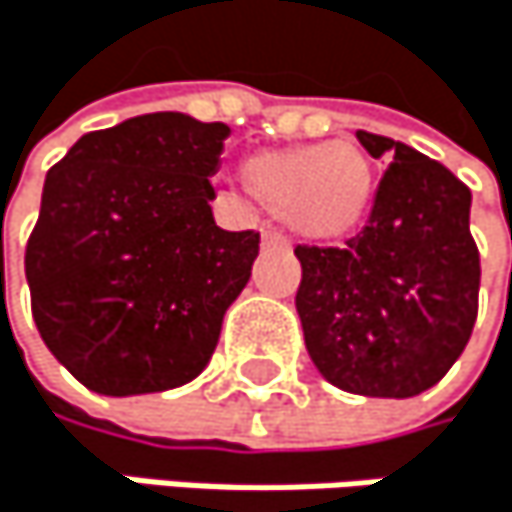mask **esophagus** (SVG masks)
Returning a JSON list of instances; mask_svg holds the SVG:
<instances>
[{"instance_id":"1","label":"esophagus","mask_w":512,"mask_h":512,"mask_svg":"<svg viewBox=\"0 0 512 512\" xmlns=\"http://www.w3.org/2000/svg\"><path fill=\"white\" fill-rule=\"evenodd\" d=\"M261 242H264V248H279V251H285V248H288V242H285L279 233H273V230H264Z\"/></svg>"}]
</instances>
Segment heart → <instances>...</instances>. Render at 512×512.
<instances>
[{
    "mask_svg": "<svg viewBox=\"0 0 512 512\" xmlns=\"http://www.w3.org/2000/svg\"><path fill=\"white\" fill-rule=\"evenodd\" d=\"M254 200L279 212L285 227L306 242L352 236L376 197L373 160L352 142L270 148L242 163Z\"/></svg>",
    "mask_w": 512,
    "mask_h": 512,
    "instance_id": "heart-1",
    "label": "heart"
}]
</instances>
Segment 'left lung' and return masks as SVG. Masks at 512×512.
<instances>
[{
	"instance_id": "obj_1",
	"label": "left lung",
	"mask_w": 512,
	"mask_h": 512,
	"mask_svg": "<svg viewBox=\"0 0 512 512\" xmlns=\"http://www.w3.org/2000/svg\"><path fill=\"white\" fill-rule=\"evenodd\" d=\"M388 169L343 248L297 245V315L318 373L364 397H416L464 352L480 297L470 191L416 148L358 130Z\"/></svg>"
}]
</instances>
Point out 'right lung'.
<instances>
[{"mask_svg": "<svg viewBox=\"0 0 512 512\" xmlns=\"http://www.w3.org/2000/svg\"><path fill=\"white\" fill-rule=\"evenodd\" d=\"M227 124L154 112L81 136L48 172L26 245L32 318L90 391L130 397L197 379L261 236L212 218Z\"/></svg>", "mask_w": 512, "mask_h": 512, "instance_id": "add662e5", "label": "right lung"}]
</instances>
